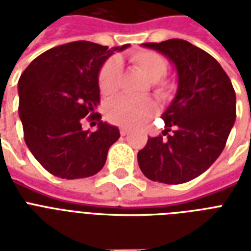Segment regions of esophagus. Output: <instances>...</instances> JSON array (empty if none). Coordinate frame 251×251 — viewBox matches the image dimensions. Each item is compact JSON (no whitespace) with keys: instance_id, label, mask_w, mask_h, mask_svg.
<instances>
[{"instance_id":"esophagus-1","label":"esophagus","mask_w":251,"mask_h":251,"mask_svg":"<svg viewBox=\"0 0 251 251\" xmlns=\"http://www.w3.org/2000/svg\"><path fill=\"white\" fill-rule=\"evenodd\" d=\"M120 133H121L122 137H125V135H127L129 134V130H126V129H121L120 130Z\"/></svg>"}]
</instances>
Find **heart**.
I'll use <instances>...</instances> for the list:
<instances>
[{"mask_svg":"<svg viewBox=\"0 0 251 251\" xmlns=\"http://www.w3.org/2000/svg\"><path fill=\"white\" fill-rule=\"evenodd\" d=\"M130 61L143 74L146 79L152 83L157 98L168 99L172 92V84L163 79L167 74L168 62L164 57L153 50H139L130 56ZM121 62L118 58L106 61L99 73V88L104 98H112L120 87ZM156 112V105L151 100H127L116 99L105 108L108 121L121 127H139L145 125Z\"/></svg>","mask_w":251,"mask_h":251,"instance_id":"1","label":"heart"}]
</instances>
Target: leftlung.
<instances>
[{
	"instance_id": "1",
	"label": "left lung",
	"mask_w": 251,
	"mask_h": 251,
	"mask_svg": "<svg viewBox=\"0 0 251 251\" xmlns=\"http://www.w3.org/2000/svg\"><path fill=\"white\" fill-rule=\"evenodd\" d=\"M171 61L177 73V92L161 114L167 141L149 138L138 152V164L147 178L183 183L206 172L226 147L236 121V92L214 57L181 39L145 43Z\"/></svg>"
}]
</instances>
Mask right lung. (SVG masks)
<instances>
[{"mask_svg":"<svg viewBox=\"0 0 251 251\" xmlns=\"http://www.w3.org/2000/svg\"><path fill=\"white\" fill-rule=\"evenodd\" d=\"M129 47L109 49L74 41L49 49L23 72L18 94L25 145L49 173L75 179L101 171L120 130L102 121L96 131L83 130L82 118L100 102L99 73L104 62Z\"/></svg>","mask_w":251,"mask_h":251,"instance_id":"right-lung-1","label":"right lung"}]
</instances>
